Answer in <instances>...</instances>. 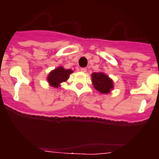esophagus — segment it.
<instances>
[{
    "mask_svg": "<svg viewBox=\"0 0 159 159\" xmlns=\"http://www.w3.org/2000/svg\"><path fill=\"white\" fill-rule=\"evenodd\" d=\"M81 71H82V72H86V71H87V69H86L85 68H81Z\"/></svg>",
    "mask_w": 159,
    "mask_h": 159,
    "instance_id": "obj_1",
    "label": "esophagus"
}]
</instances>
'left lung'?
Listing matches in <instances>:
<instances>
[{
	"label": "left lung",
	"mask_w": 159,
	"mask_h": 159,
	"mask_svg": "<svg viewBox=\"0 0 159 159\" xmlns=\"http://www.w3.org/2000/svg\"><path fill=\"white\" fill-rule=\"evenodd\" d=\"M91 78L94 88L102 94H108L113 89V81L105 74L94 72L91 75Z\"/></svg>",
	"instance_id": "1"
}]
</instances>
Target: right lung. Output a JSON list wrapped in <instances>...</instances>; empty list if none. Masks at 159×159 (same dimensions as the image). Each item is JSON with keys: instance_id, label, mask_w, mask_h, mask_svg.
Returning a JSON list of instances; mask_svg holds the SVG:
<instances>
[{"instance_id": "right-lung-1", "label": "right lung", "mask_w": 159, "mask_h": 159, "mask_svg": "<svg viewBox=\"0 0 159 159\" xmlns=\"http://www.w3.org/2000/svg\"><path fill=\"white\" fill-rule=\"evenodd\" d=\"M72 72L73 70L70 69H65L63 67H58L50 72L48 76V81L52 87L58 88L61 86V83L65 82L68 79Z\"/></svg>"}]
</instances>
